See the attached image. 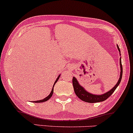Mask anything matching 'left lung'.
Returning a JSON list of instances; mask_svg holds the SVG:
<instances>
[{
	"label": "left lung",
	"mask_w": 133,
	"mask_h": 133,
	"mask_svg": "<svg viewBox=\"0 0 133 133\" xmlns=\"http://www.w3.org/2000/svg\"><path fill=\"white\" fill-rule=\"evenodd\" d=\"M117 49L118 50H119V52L121 53L120 49H119V47L118 46V45H117ZM120 78H119V80H118V82L117 83V84L113 87V88H112L111 90H110V91H107V92H106L105 93H103V94L102 95H100L91 94V93L86 91V90H84V88L79 84L78 81H77V79L75 77H73V78H72V84H73L74 92H75L77 97H78L79 99H81V100H83V101L88 102V103H97V102H103L105 101V100H107L108 98L110 97L112 93H114V91L116 90L117 87L118 86H119V84H120L121 79H122V63H121V57H120Z\"/></svg>",
	"instance_id": "1"
}]
</instances>
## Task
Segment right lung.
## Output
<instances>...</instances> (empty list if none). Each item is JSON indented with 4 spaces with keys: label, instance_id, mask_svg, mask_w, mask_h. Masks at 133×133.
I'll return each instance as SVG.
<instances>
[{
    "label": "right lung",
    "instance_id": "right-lung-1",
    "mask_svg": "<svg viewBox=\"0 0 133 133\" xmlns=\"http://www.w3.org/2000/svg\"><path fill=\"white\" fill-rule=\"evenodd\" d=\"M60 76H61V74H60V75L59 76H58V78L56 79V80H55V81L54 84V86H53V88H52V91H51V92H50V94H49V96H47V97H45V98L42 99V100H38V101H35V102H35V103H40V102H44L47 101L48 100H49V99H50V98H51V97H52V94H53V93H54V85L55 84V83H57V81H58V79H59V78H60Z\"/></svg>",
    "mask_w": 133,
    "mask_h": 133
}]
</instances>
